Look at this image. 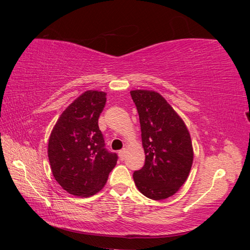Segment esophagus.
<instances>
[{"label": "esophagus", "instance_id": "34e87169", "mask_svg": "<svg viewBox=\"0 0 250 250\" xmlns=\"http://www.w3.org/2000/svg\"><path fill=\"white\" fill-rule=\"evenodd\" d=\"M125 153H126V150L125 149H122V150L119 151V156H120V158L122 161L125 158Z\"/></svg>", "mask_w": 250, "mask_h": 250}]
</instances>
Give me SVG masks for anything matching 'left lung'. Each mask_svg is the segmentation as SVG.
Returning a JSON list of instances; mask_svg holds the SVG:
<instances>
[{
  "instance_id": "1",
  "label": "left lung",
  "mask_w": 250,
  "mask_h": 250,
  "mask_svg": "<svg viewBox=\"0 0 250 250\" xmlns=\"http://www.w3.org/2000/svg\"><path fill=\"white\" fill-rule=\"evenodd\" d=\"M140 117L146 158L133 172L134 184L146 197L162 200L185 184L193 164L190 133L171 105L153 90L130 92Z\"/></svg>"
}]
</instances>
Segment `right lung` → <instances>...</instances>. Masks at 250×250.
<instances>
[{
	"label": "right lung",
	"mask_w": 250,
	"mask_h": 250,
	"mask_svg": "<svg viewBox=\"0 0 250 250\" xmlns=\"http://www.w3.org/2000/svg\"><path fill=\"white\" fill-rule=\"evenodd\" d=\"M106 94L87 90L62 113L51 132L48 156L53 176L63 190L88 197L104 187L118 161L105 148L98 119Z\"/></svg>",
	"instance_id": "right-lung-1"
}]
</instances>
